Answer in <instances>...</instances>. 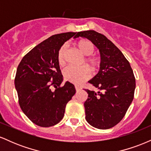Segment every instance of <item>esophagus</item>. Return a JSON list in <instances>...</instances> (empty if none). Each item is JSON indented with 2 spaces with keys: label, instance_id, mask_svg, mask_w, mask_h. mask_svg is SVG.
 Returning a JSON list of instances; mask_svg holds the SVG:
<instances>
[{
  "label": "esophagus",
  "instance_id": "obj_1",
  "mask_svg": "<svg viewBox=\"0 0 151 151\" xmlns=\"http://www.w3.org/2000/svg\"><path fill=\"white\" fill-rule=\"evenodd\" d=\"M81 89V88L80 87V86H77V85H75V89L77 90V91H79V90H80Z\"/></svg>",
  "mask_w": 151,
  "mask_h": 151
}]
</instances>
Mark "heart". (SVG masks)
Wrapping results in <instances>:
<instances>
[{"label":"heart","mask_w":151,"mask_h":151,"mask_svg":"<svg viewBox=\"0 0 151 151\" xmlns=\"http://www.w3.org/2000/svg\"><path fill=\"white\" fill-rule=\"evenodd\" d=\"M77 46L83 55H91L94 51V45L92 42L88 40H81L77 42ZM67 52V45H62L58 50L57 55V60L59 65H62L65 62V55ZM85 62L91 68H98L100 66V60L97 57L89 56L85 58ZM64 78L66 81L76 84H82L83 82L89 79L91 76V70L87 66H82L76 67L73 66H68L63 70Z\"/></svg>","instance_id":"obj_1"}]
</instances>
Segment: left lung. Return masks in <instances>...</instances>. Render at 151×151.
Here are the masks:
<instances>
[{
	"instance_id": "1",
	"label": "left lung",
	"mask_w": 151,
	"mask_h": 151,
	"mask_svg": "<svg viewBox=\"0 0 151 151\" xmlns=\"http://www.w3.org/2000/svg\"><path fill=\"white\" fill-rule=\"evenodd\" d=\"M99 48L101 64L99 73L89 82L100 91L86 89V120L93 127L108 129L124 117L134 97L136 79L129 62L113 42L94 30L77 32Z\"/></svg>"
}]
</instances>
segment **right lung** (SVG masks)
<instances>
[{
    "instance_id": "obj_1",
    "label": "right lung",
    "mask_w": 151,
    "mask_h": 151,
    "mask_svg": "<svg viewBox=\"0 0 151 151\" xmlns=\"http://www.w3.org/2000/svg\"><path fill=\"white\" fill-rule=\"evenodd\" d=\"M77 34L54 35L26 54L18 66L15 86L19 105L36 125L50 127L58 124L76 92L74 84L69 81L61 86L63 76L57 55L65 42Z\"/></svg>"
}]
</instances>
